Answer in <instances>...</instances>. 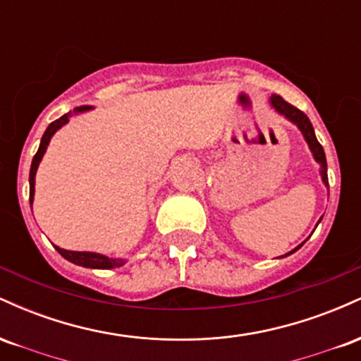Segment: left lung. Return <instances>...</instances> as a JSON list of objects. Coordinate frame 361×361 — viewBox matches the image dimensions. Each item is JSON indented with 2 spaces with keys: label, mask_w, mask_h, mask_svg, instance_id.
Listing matches in <instances>:
<instances>
[{
  "label": "left lung",
  "mask_w": 361,
  "mask_h": 361,
  "mask_svg": "<svg viewBox=\"0 0 361 361\" xmlns=\"http://www.w3.org/2000/svg\"><path fill=\"white\" fill-rule=\"evenodd\" d=\"M270 103H271L273 109H275L276 111H279V114L285 115V117H287L288 120H292V122L295 123V126L300 128V132H302V134H304L305 140H307V144H309L310 151H312L314 157H316L317 163L321 164L322 181H324V183L327 185V163H326L324 149H322L321 144H319V140H317V137H316V134H314L312 123H310V120L307 118V115H305L304 111H302V110L297 109V106L290 105L288 102H285L283 98L280 97V94H271ZM304 243H305V241H304ZM304 243H302V244H304ZM302 244H300V246H297L295 250H293V251L287 252V255H285V256L292 255V252H295L297 250H300Z\"/></svg>",
  "instance_id": "left-lung-1"
}]
</instances>
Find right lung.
Masks as SVG:
<instances>
[{"label": "right lung", "instance_id": "1", "mask_svg": "<svg viewBox=\"0 0 361 361\" xmlns=\"http://www.w3.org/2000/svg\"><path fill=\"white\" fill-rule=\"evenodd\" d=\"M91 106H76V109L68 111V114L62 115L61 118L54 120L51 126L47 127V130L44 132L42 135V140H40V146H39V151H37V154L34 156V159H32V168H30V178H28V181H30V205L32 202H34V192H35V173H37V168H39V163L40 159H42L45 149H47L49 142H51V137L54 134H56L57 128H61L64 123L69 122V117H73L74 114H80V111H85V110H90ZM56 250L59 251V255L62 258H66L68 261H71L74 264H80V267H85V268H98V270H110V268H117V267H122L126 261L123 259H115V258H109V256H103V255H98V252H88V251H68V250H62V247L56 246Z\"/></svg>", "mask_w": 361, "mask_h": 361}]
</instances>
